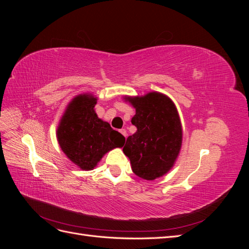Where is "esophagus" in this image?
<instances>
[{"label":"esophagus","mask_w":249,"mask_h":249,"mask_svg":"<svg viewBox=\"0 0 249 249\" xmlns=\"http://www.w3.org/2000/svg\"><path fill=\"white\" fill-rule=\"evenodd\" d=\"M119 132L122 133L124 137H126V131H125V129H122V130H120Z\"/></svg>","instance_id":"obj_1"}]
</instances>
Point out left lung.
<instances>
[{"instance_id":"obj_1","label":"left lung","mask_w":249,"mask_h":249,"mask_svg":"<svg viewBox=\"0 0 249 249\" xmlns=\"http://www.w3.org/2000/svg\"><path fill=\"white\" fill-rule=\"evenodd\" d=\"M136 114L132 124L136 133L126 138L123 148L135 175L153 180L175 164L182 145V125L172 101L159 92L127 97Z\"/></svg>"}]
</instances>
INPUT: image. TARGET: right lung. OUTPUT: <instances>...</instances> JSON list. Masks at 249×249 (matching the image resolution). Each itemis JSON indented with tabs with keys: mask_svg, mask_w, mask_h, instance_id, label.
Returning a JSON list of instances; mask_svg holds the SVG:
<instances>
[{
	"mask_svg": "<svg viewBox=\"0 0 249 249\" xmlns=\"http://www.w3.org/2000/svg\"><path fill=\"white\" fill-rule=\"evenodd\" d=\"M96 99L88 94L74 97L67 107L57 130L63 153L81 169H93L109 150L122 147L124 137L97 117Z\"/></svg>",
	"mask_w": 249,
	"mask_h": 249,
	"instance_id": "add662e5",
	"label": "right lung"
}]
</instances>
